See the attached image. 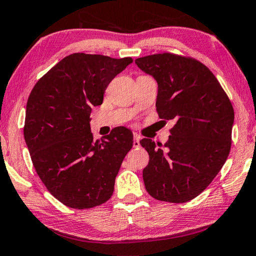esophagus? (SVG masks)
I'll list each match as a JSON object with an SVG mask.
<instances>
[{
    "label": "esophagus",
    "instance_id": "obj_1",
    "mask_svg": "<svg viewBox=\"0 0 256 256\" xmlns=\"http://www.w3.org/2000/svg\"><path fill=\"white\" fill-rule=\"evenodd\" d=\"M140 138H141L140 135L134 134V141H133V146H134V147H138V146H140Z\"/></svg>",
    "mask_w": 256,
    "mask_h": 256
}]
</instances>
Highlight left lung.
Masks as SVG:
<instances>
[{
	"instance_id": "obj_1",
	"label": "left lung",
	"mask_w": 256,
	"mask_h": 256,
	"mask_svg": "<svg viewBox=\"0 0 256 256\" xmlns=\"http://www.w3.org/2000/svg\"><path fill=\"white\" fill-rule=\"evenodd\" d=\"M135 64L158 82L159 118L174 121L164 147L150 138L140 141L150 154L144 188L158 200L185 203L200 194L224 165L234 108L215 74L197 59L159 53Z\"/></svg>"
}]
</instances>
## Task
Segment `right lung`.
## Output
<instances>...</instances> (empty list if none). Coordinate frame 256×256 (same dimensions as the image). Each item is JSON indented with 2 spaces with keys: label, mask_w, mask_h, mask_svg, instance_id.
<instances>
[{
  "label": "right lung",
  "mask_w": 256,
  "mask_h": 256,
  "mask_svg": "<svg viewBox=\"0 0 256 256\" xmlns=\"http://www.w3.org/2000/svg\"><path fill=\"white\" fill-rule=\"evenodd\" d=\"M133 62L72 53L45 74L27 100L24 135L34 168L53 197L72 209H90L112 197L120 167L133 147L124 127L94 141L90 112L110 82Z\"/></svg>",
  "instance_id": "add662e5"
}]
</instances>
